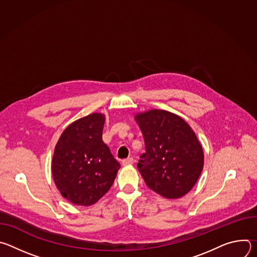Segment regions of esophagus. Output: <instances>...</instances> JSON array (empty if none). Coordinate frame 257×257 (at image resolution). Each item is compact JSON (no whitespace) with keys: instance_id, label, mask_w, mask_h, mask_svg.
<instances>
[{"instance_id":"esophagus-1","label":"esophagus","mask_w":257,"mask_h":257,"mask_svg":"<svg viewBox=\"0 0 257 257\" xmlns=\"http://www.w3.org/2000/svg\"><path fill=\"white\" fill-rule=\"evenodd\" d=\"M133 159L132 158H129V159H125V160H123L122 161V165L123 166H130V165H132L133 164Z\"/></svg>"}]
</instances>
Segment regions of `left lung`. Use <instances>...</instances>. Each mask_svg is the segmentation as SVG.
I'll list each match as a JSON object with an SVG mask.
<instances>
[{
  "label": "left lung",
  "instance_id": "8db88e82",
  "mask_svg": "<svg viewBox=\"0 0 257 257\" xmlns=\"http://www.w3.org/2000/svg\"><path fill=\"white\" fill-rule=\"evenodd\" d=\"M145 142L137 168L146 185L169 199L180 198L195 185L203 169V150L180 116L150 109L134 117Z\"/></svg>",
  "mask_w": 257,
  "mask_h": 257
}]
</instances>
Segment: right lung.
<instances>
[{
  "instance_id": "add662e5",
  "label": "right lung",
  "mask_w": 257,
  "mask_h": 257,
  "mask_svg": "<svg viewBox=\"0 0 257 257\" xmlns=\"http://www.w3.org/2000/svg\"><path fill=\"white\" fill-rule=\"evenodd\" d=\"M104 115L92 113L71 123L61 134L54 151L52 174L68 201L88 206L112 187L120 164L102 141Z\"/></svg>"
}]
</instances>
